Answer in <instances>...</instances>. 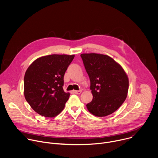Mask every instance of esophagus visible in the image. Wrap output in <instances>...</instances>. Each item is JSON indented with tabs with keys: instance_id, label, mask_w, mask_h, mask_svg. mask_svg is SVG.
<instances>
[{
	"instance_id": "34e87169",
	"label": "esophagus",
	"mask_w": 158,
	"mask_h": 158,
	"mask_svg": "<svg viewBox=\"0 0 158 158\" xmlns=\"http://www.w3.org/2000/svg\"><path fill=\"white\" fill-rule=\"evenodd\" d=\"M73 93H74V94H80L81 93V90H80V91H74H74H73Z\"/></svg>"
}]
</instances>
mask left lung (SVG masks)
Here are the masks:
<instances>
[{"mask_svg": "<svg viewBox=\"0 0 158 158\" xmlns=\"http://www.w3.org/2000/svg\"><path fill=\"white\" fill-rule=\"evenodd\" d=\"M91 81L93 96L86 106L91 113L104 117L115 112L124 102L129 88L128 77L121 65L110 57L96 53L82 54Z\"/></svg>", "mask_w": 158, "mask_h": 158, "instance_id": "1", "label": "left lung"}]
</instances>
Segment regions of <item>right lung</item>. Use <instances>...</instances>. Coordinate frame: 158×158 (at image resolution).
<instances>
[{
    "label": "right lung",
    "instance_id": "add662e5",
    "mask_svg": "<svg viewBox=\"0 0 158 158\" xmlns=\"http://www.w3.org/2000/svg\"><path fill=\"white\" fill-rule=\"evenodd\" d=\"M74 55L52 54L35 60L24 76V96L39 114L53 118L65 107L70 93L63 89L64 76Z\"/></svg>",
    "mask_w": 158,
    "mask_h": 158
}]
</instances>
